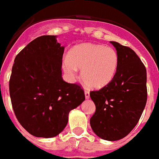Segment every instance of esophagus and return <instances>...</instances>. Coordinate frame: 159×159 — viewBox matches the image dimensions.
I'll return each mask as SVG.
<instances>
[{"mask_svg":"<svg viewBox=\"0 0 159 159\" xmlns=\"http://www.w3.org/2000/svg\"><path fill=\"white\" fill-rule=\"evenodd\" d=\"M84 95H85V98H87V99H89V98L90 94H89V91L85 90V91H84Z\"/></svg>","mask_w":159,"mask_h":159,"instance_id":"34e87169","label":"esophagus"}]
</instances>
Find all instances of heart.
Wrapping results in <instances>:
<instances>
[{
	"label": "heart",
	"instance_id": "b5f03b06",
	"mask_svg": "<svg viewBox=\"0 0 159 159\" xmlns=\"http://www.w3.org/2000/svg\"><path fill=\"white\" fill-rule=\"evenodd\" d=\"M118 62V54L114 48L84 43L72 48L68 58L62 62V67L72 80L75 79L77 69L82 70L81 79L84 83L92 89H101L112 80Z\"/></svg>",
	"mask_w": 159,
	"mask_h": 159
}]
</instances>
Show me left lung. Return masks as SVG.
Returning a JSON list of instances; mask_svg holds the SVG:
<instances>
[{
	"instance_id": "8db88e82",
	"label": "left lung",
	"mask_w": 159,
	"mask_h": 159,
	"mask_svg": "<svg viewBox=\"0 0 159 159\" xmlns=\"http://www.w3.org/2000/svg\"><path fill=\"white\" fill-rule=\"evenodd\" d=\"M111 43L118 54L117 70L107 85L90 92L96 106L90 125L101 139L115 141L126 136L141 116L147 102V73L131 48Z\"/></svg>"
}]
</instances>
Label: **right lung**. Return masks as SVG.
<instances>
[{
	"label": "right lung",
	"instance_id": "add662e5",
	"mask_svg": "<svg viewBox=\"0 0 159 159\" xmlns=\"http://www.w3.org/2000/svg\"><path fill=\"white\" fill-rule=\"evenodd\" d=\"M64 49L57 36L44 35L15 57L9 83L11 104L20 125L34 136H57L70 111L85 99L80 85L62 79Z\"/></svg>",
	"mask_w": 159,
	"mask_h": 159
}]
</instances>
